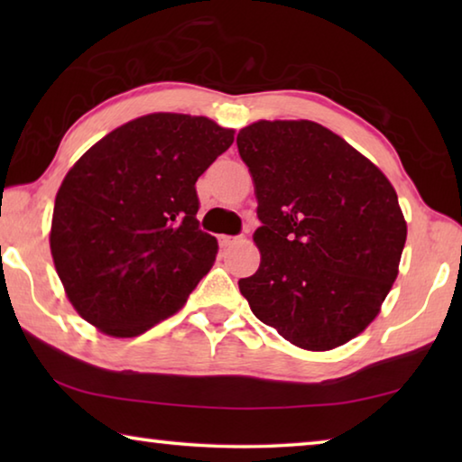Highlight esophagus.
Masks as SVG:
<instances>
[{"mask_svg": "<svg viewBox=\"0 0 462 462\" xmlns=\"http://www.w3.org/2000/svg\"><path fill=\"white\" fill-rule=\"evenodd\" d=\"M217 240H220V246L222 248H230L234 245H238V242L242 240V236H220Z\"/></svg>", "mask_w": 462, "mask_h": 462, "instance_id": "1", "label": "esophagus"}]
</instances>
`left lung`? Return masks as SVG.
Returning a JSON list of instances; mask_svg holds the SVG:
<instances>
[{
	"label": "left lung",
	"instance_id": "8db88e82",
	"mask_svg": "<svg viewBox=\"0 0 462 462\" xmlns=\"http://www.w3.org/2000/svg\"><path fill=\"white\" fill-rule=\"evenodd\" d=\"M253 175L261 267L240 293L263 324L306 350L353 340L397 277L408 226L373 162L310 120L254 122L236 138Z\"/></svg>",
	"mask_w": 462,
	"mask_h": 462
}]
</instances>
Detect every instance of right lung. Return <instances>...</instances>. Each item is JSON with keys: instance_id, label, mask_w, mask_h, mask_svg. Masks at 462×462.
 Instances as JSON below:
<instances>
[{"instance_id": "obj_1", "label": "right lung", "mask_w": 462, "mask_h": 462, "mask_svg": "<svg viewBox=\"0 0 462 462\" xmlns=\"http://www.w3.org/2000/svg\"><path fill=\"white\" fill-rule=\"evenodd\" d=\"M232 143L234 130L203 116L148 114L75 162L54 199L51 253L83 319L132 338L183 308L217 253L195 181Z\"/></svg>"}]
</instances>
